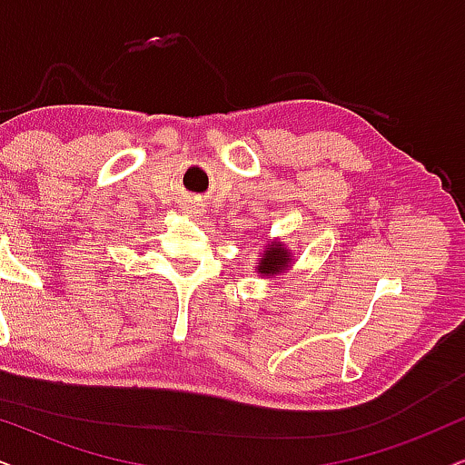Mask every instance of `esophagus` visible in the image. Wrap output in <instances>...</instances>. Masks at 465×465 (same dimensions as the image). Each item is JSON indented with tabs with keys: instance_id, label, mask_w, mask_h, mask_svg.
<instances>
[{
	"instance_id": "esophagus-1",
	"label": "esophagus",
	"mask_w": 465,
	"mask_h": 465,
	"mask_svg": "<svg viewBox=\"0 0 465 465\" xmlns=\"http://www.w3.org/2000/svg\"><path fill=\"white\" fill-rule=\"evenodd\" d=\"M186 213H189L191 216H197L199 213H202V208H199V205L197 203H189V205H186Z\"/></svg>"
}]
</instances>
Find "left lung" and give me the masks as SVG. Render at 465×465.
Segmentation results:
<instances>
[{
  "label": "left lung",
  "instance_id": "1",
  "mask_svg": "<svg viewBox=\"0 0 465 465\" xmlns=\"http://www.w3.org/2000/svg\"><path fill=\"white\" fill-rule=\"evenodd\" d=\"M292 268V251L287 249L283 242L272 240L266 244L263 252L257 255V276H266V279H274V276L287 272Z\"/></svg>",
  "mask_w": 465,
  "mask_h": 465
}]
</instances>
